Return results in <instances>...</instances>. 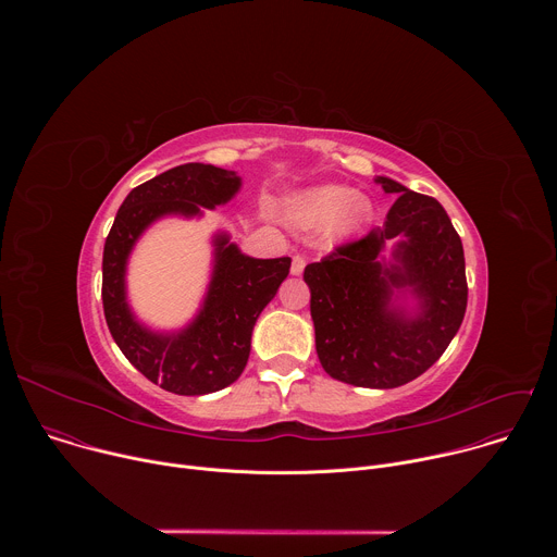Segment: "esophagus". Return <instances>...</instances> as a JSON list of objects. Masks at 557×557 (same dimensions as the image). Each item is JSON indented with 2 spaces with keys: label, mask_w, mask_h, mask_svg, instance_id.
<instances>
[{
  "label": "esophagus",
  "mask_w": 557,
  "mask_h": 557,
  "mask_svg": "<svg viewBox=\"0 0 557 557\" xmlns=\"http://www.w3.org/2000/svg\"><path fill=\"white\" fill-rule=\"evenodd\" d=\"M306 269V258L304 256H293V264H290V275H301Z\"/></svg>",
  "instance_id": "obj_1"
}]
</instances>
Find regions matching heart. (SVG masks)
Returning a JSON list of instances; mask_svg holds the SVG:
<instances>
[{"instance_id": "heart-1", "label": "heart", "mask_w": 557, "mask_h": 557, "mask_svg": "<svg viewBox=\"0 0 557 557\" xmlns=\"http://www.w3.org/2000/svg\"><path fill=\"white\" fill-rule=\"evenodd\" d=\"M288 220L301 228L331 226L335 237H346L366 226L372 218V205L366 196L348 187L324 185L295 194L286 205Z\"/></svg>"}]
</instances>
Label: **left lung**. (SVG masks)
Here are the masks:
<instances>
[{"instance_id": "8db88e82", "label": "left lung", "mask_w": 557, "mask_h": 557, "mask_svg": "<svg viewBox=\"0 0 557 557\" xmlns=\"http://www.w3.org/2000/svg\"><path fill=\"white\" fill-rule=\"evenodd\" d=\"M374 181L396 196L385 224L308 264L304 280L322 368L337 381L387 389L445 352L462 324L467 280L462 243L441 202L385 176Z\"/></svg>"}]
</instances>
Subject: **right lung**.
Returning a JSON list of instances; mask_svg holds the SVG:
<instances>
[{"mask_svg":"<svg viewBox=\"0 0 557 557\" xmlns=\"http://www.w3.org/2000/svg\"><path fill=\"white\" fill-rule=\"evenodd\" d=\"M243 187L235 172L202 163L178 165L127 194L103 247V310L108 329L129 363L168 392H218L243 374L251 335L264 306L286 280L290 258L258 260L213 235L211 280L194 320L172 333L140 324L127 301V262L138 237L161 218H200Z\"/></svg>","mask_w":557,"mask_h":557,"instance_id":"1","label":"right lung"}]
</instances>
